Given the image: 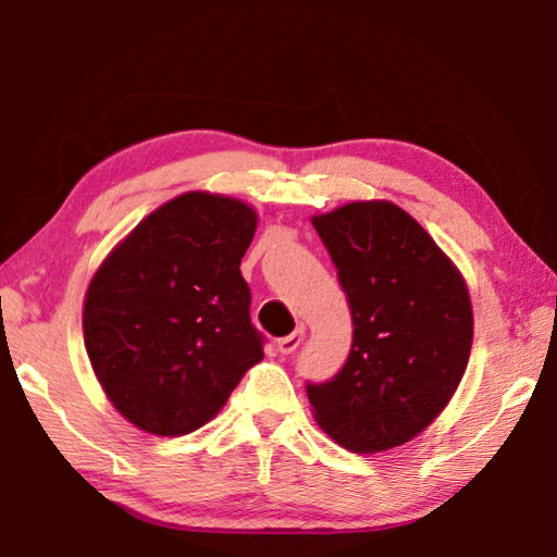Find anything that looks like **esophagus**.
<instances>
[{
    "label": "esophagus",
    "instance_id": "obj_1",
    "mask_svg": "<svg viewBox=\"0 0 557 557\" xmlns=\"http://www.w3.org/2000/svg\"><path fill=\"white\" fill-rule=\"evenodd\" d=\"M301 338H305V326L299 324L292 334L277 338V351H280V354H292V351H295V348L301 344Z\"/></svg>",
    "mask_w": 557,
    "mask_h": 557
}]
</instances>
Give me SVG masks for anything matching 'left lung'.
<instances>
[{
  "instance_id": "obj_1",
  "label": "left lung",
  "mask_w": 557,
  "mask_h": 557,
  "mask_svg": "<svg viewBox=\"0 0 557 557\" xmlns=\"http://www.w3.org/2000/svg\"><path fill=\"white\" fill-rule=\"evenodd\" d=\"M312 223L354 324L342 371L307 383L314 418L351 451L398 447L437 418L465 375L474 334L467 285L391 201H356Z\"/></svg>"
}]
</instances>
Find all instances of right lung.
Instances as JSON below:
<instances>
[{
	"label": "right lung",
	"instance_id": "right-lung-1",
	"mask_svg": "<svg viewBox=\"0 0 557 557\" xmlns=\"http://www.w3.org/2000/svg\"><path fill=\"white\" fill-rule=\"evenodd\" d=\"M258 215L228 196H176L132 231L92 277L83 334L102 391L152 435H188L262 361L240 260Z\"/></svg>",
	"mask_w": 557,
	"mask_h": 557
}]
</instances>
